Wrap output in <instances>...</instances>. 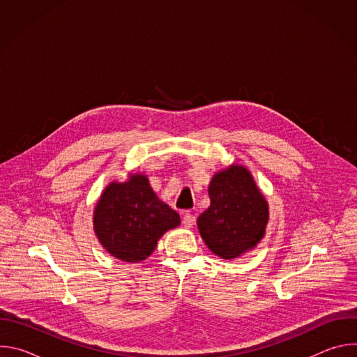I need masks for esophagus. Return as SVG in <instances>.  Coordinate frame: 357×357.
I'll return each instance as SVG.
<instances>
[{
    "instance_id": "1",
    "label": "esophagus",
    "mask_w": 357,
    "mask_h": 357,
    "mask_svg": "<svg viewBox=\"0 0 357 357\" xmlns=\"http://www.w3.org/2000/svg\"><path fill=\"white\" fill-rule=\"evenodd\" d=\"M195 222H196V218L193 215H190V213H185L183 218H182V223H183V226L186 229H192Z\"/></svg>"
}]
</instances>
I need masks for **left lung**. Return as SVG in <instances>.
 <instances>
[{
	"label": "left lung",
	"mask_w": 357,
	"mask_h": 357,
	"mask_svg": "<svg viewBox=\"0 0 357 357\" xmlns=\"http://www.w3.org/2000/svg\"><path fill=\"white\" fill-rule=\"evenodd\" d=\"M211 206L197 218L200 237L225 260L257 247L264 238L270 208L251 172L240 164L218 171L209 183Z\"/></svg>",
	"instance_id": "obj_1"
}]
</instances>
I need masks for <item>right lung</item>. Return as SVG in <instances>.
Masks as SVG:
<instances>
[{
  "instance_id": "add662e5",
  "label": "right lung",
  "mask_w": 357,
  "mask_h": 357,
  "mask_svg": "<svg viewBox=\"0 0 357 357\" xmlns=\"http://www.w3.org/2000/svg\"><path fill=\"white\" fill-rule=\"evenodd\" d=\"M179 225V215L152 190L144 174H128L124 182H110L93 212V230L100 244L126 263L149 257L158 240Z\"/></svg>"
}]
</instances>
